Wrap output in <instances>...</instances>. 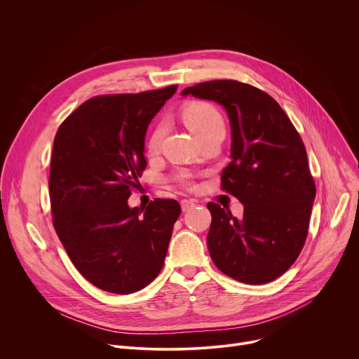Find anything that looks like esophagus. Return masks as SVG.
I'll list each match as a JSON object with an SVG mask.
<instances>
[{
    "label": "esophagus",
    "instance_id": "esophagus-1",
    "mask_svg": "<svg viewBox=\"0 0 359 359\" xmlns=\"http://www.w3.org/2000/svg\"><path fill=\"white\" fill-rule=\"evenodd\" d=\"M180 204H182V210L183 212H189L190 209H193L196 206V203L193 200H187V198H183L180 201Z\"/></svg>",
    "mask_w": 359,
    "mask_h": 359
}]
</instances>
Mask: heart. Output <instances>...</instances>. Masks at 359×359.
Returning a JSON list of instances; mask_svg holds the SVG:
<instances>
[{"instance_id":"obj_1","label":"heart","mask_w":359,"mask_h":359,"mask_svg":"<svg viewBox=\"0 0 359 359\" xmlns=\"http://www.w3.org/2000/svg\"><path fill=\"white\" fill-rule=\"evenodd\" d=\"M182 118L189 129L200 139L206 137L215 132L224 130V121L219 109L208 100H193L182 109ZM166 132V123L163 121L158 122L151 128L146 139V147L150 153H156L161 147L162 139ZM176 182L180 184H190V175L182 172L176 175Z\"/></svg>"}]
</instances>
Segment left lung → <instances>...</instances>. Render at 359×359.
Masks as SVG:
<instances>
[{
  "mask_svg": "<svg viewBox=\"0 0 359 359\" xmlns=\"http://www.w3.org/2000/svg\"><path fill=\"white\" fill-rule=\"evenodd\" d=\"M220 104L231 126V162L222 189L244 204L243 217L210 201L208 247L216 267L245 284H266L297 260L309 233L316 182L302 139L264 90L233 79L183 89Z\"/></svg>",
  "mask_w": 359,
  "mask_h": 359,
  "instance_id": "8db88e82",
  "label": "left lung"
}]
</instances>
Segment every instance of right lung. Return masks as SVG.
<instances>
[{
	"mask_svg": "<svg viewBox=\"0 0 359 359\" xmlns=\"http://www.w3.org/2000/svg\"><path fill=\"white\" fill-rule=\"evenodd\" d=\"M176 89L90 97L55 135L48 182L53 223L76 270L104 291L136 292L163 267L180 204L155 198L130 209L128 198L146 169L147 125Z\"/></svg>",
	"mask_w": 359,
	"mask_h": 359,
	"instance_id": "obj_1",
	"label": "right lung"
}]
</instances>
